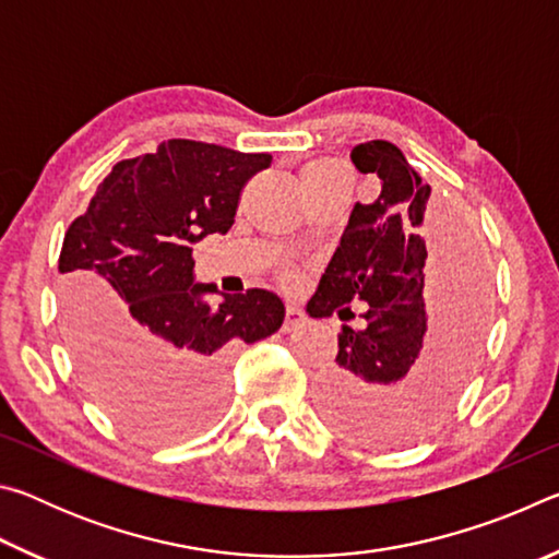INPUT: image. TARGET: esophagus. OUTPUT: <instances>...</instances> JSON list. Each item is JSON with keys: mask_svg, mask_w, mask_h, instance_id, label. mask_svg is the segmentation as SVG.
<instances>
[{"mask_svg": "<svg viewBox=\"0 0 559 559\" xmlns=\"http://www.w3.org/2000/svg\"><path fill=\"white\" fill-rule=\"evenodd\" d=\"M306 323V313L298 306H286V320H283V330H296Z\"/></svg>", "mask_w": 559, "mask_h": 559, "instance_id": "34e87169", "label": "esophagus"}]
</instances>
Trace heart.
Segmentation results:
<instances>
[{
	"label": "heart",
	"mask_w": 559,
	"mask_h": 559,
	"mask_svg": "<svg viewBox=\"0 0 559 559\" xmlns=\"http://www.w3.org/2000/svg\"><path fill=\"white\" fill-rule=\"evenodd\" d=\"M340 175H345V167L335 163V159H313V163L302 167V182H306V187L330 182V179Z\"/></svg>",
	"instance_id": "b5f03b06"
}]
</instances>
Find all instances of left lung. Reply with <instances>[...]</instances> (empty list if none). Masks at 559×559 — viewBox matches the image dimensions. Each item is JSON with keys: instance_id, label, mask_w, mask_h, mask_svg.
Segmentation results:
<instances>
[{"instance_id": "8db88e82", "label": "left lung", "mask_w": 559, "mask_h": 559, "mask_svg": "<svg viewBox=\"0 0 559 559\" xmlns=\"http://www.w3.org/2000/svg\"><path fill=\"white\" fill-rule=\"evenodd\" d=\"M355 167L377 175L382 192L355 204L330 259L310 318H355L362 300L365 328L343 325L335 365L320 377L318 404L337 431L367 443H412L429 433L471 372L488 320V278L480 251L456 224H437L451 239L447 257L427 253L431 187L402 150L386 140L353 147ZM442 273H438V269ZM437 280L435 310L423 306V276Z\"/></svg>"}]
</instances>
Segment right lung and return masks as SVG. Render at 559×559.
I'll return each instance as SVG.
<instances>
[{"label": "right lung", "mask_w": 559, "mask_h": 559, "mask_svg": "<svg viewBox=\"0 0 559 559\" xmlns=\"http://www.w3.org/2000/svg\"><path fill=\"white\" fill-rule=\"evenodd\" d=\"M266 153L167 140L122 159L63 236L61 310L83 382L132 437L179 439L222 409L224 365L239 343L276 333L286 308L251 288L204 300L192 243L231 229L243 185Z\"/></svg>", "instance_id": "obj_1"}]
</instances>
